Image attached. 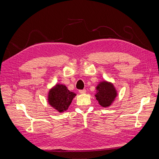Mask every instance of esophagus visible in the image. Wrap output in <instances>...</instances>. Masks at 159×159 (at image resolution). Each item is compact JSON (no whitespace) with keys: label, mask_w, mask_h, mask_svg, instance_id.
Segmentation results:
<instances>
[{"label":"esophagus","mask_w":159,"mask_h":159,"mask_svg":"<svg viewBox=\"0 0 159 159\" xmlns=\"http://www.w3.org/2000/svg\"><path fill=\"white\" fill-rule=\"evenodd\" d=\"M79 92L81 94H84V93H85L86 90L85 89H80V90H79Z\"/></svg>","instance_id":"1"}]
</instances>
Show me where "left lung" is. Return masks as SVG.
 <instances>
[{"label": "left lung", "mask_w": 159, "mask_h": 159, "mask_svg": "<svg viewBox=\"0 0 159 159\" xmlns=\"http://www.w3.org/2000/svg\"><path fill=\"white\" fill-rule=\"evenodd\" d=\"M97 93L95 94L96 99L101 106L107 107L110 106L117 96V91L113 85L106 81L100 82L96 88Z\"/></svg>", "instance_id": "1"}]
</instances>
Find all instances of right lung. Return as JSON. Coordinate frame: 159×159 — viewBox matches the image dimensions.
Returning <instances> with one entry per match:
<instances>
[{
  "label": "right lung",
  "mask_w": 159,
  "mask_h": 159,
  "mask_svg": "<svg viewBox=\"0 0 159 159\" xmlns=\"http://www.w3.org/2000/svg\"><path fill=\"white\" fill-rule=\"evenodd\" d=\"M75 93L69 91L64 85L57 84L48 93V103L52 107L60 113L68 109Z\"/></svg>",
  "instance_id": "right-lung-1"
}]
</instances>
